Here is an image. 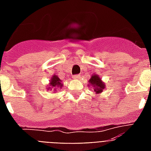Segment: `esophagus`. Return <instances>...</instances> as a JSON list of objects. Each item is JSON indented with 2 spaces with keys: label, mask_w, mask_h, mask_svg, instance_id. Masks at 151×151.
I'll return each instance as SVG.
<instances>
[{
  "label": "esophagus",
  "mask_w": 151,
  "mask_h": 151,
  "mask_svg": "<svg viewBox=\"0 0 151 151\" xmlns=\"http://www.w3.org/2000/svg\"><path fill=\"white\" fill-rule=\"evenodd\" d=\"M72 78H73V79H75V80H79L81 78V76L79 75V74H77V75H73Z\"/></svg>",
  "instance_id": "obj_1"
}]
</instances>
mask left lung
<instances>
[{"mask_svg":"<svg viewBox=\"0 0 151 151\" xmlns=\"http://www.w3.org/2000/svg\"><path fill=\"white\" fill-rule=\"evenodd\" d=\"M88 84L89 85H91L94 88V92L97 95L103 92V89L106 88L105 83L103 82V81L98 74H92L88 81Z\"/></svg>","mask_w":151,"mask_h":151,"instance_id":"8db88e82","label":"left lung"}]
</instances>
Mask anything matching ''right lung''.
<instances>
[{
  "label": "right lung",
  "mask_w": 151,
  "mask_h": 151,
  "mask_svg": "<svg viewBox=\"0 0 151 151\" xmlns=\"http://www.w3.org/2000/svg\"><path fill=\"white\" fill-rule=\"evenodd\" d=\"M63 86V85L62 83L61 79L58 76L54 74L52 77V78H50V81H49L47 89L52 90L53 92H55V91L56 92L57 88H62Z\"/></svg>",
  "instance_id": "right-lung-1"
}]
</instances>
